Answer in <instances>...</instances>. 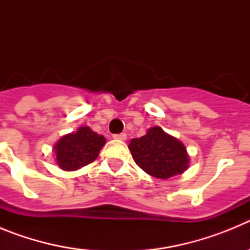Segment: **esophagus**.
<instances>
[{
  "instance_id": "esophagus-1",
  "label": "esophagus",
  "mask_w": 250,
  "mask_h": 250,
  "mask_svg": "<svg viewBox=\"0 0 250 250\" xmlns=\"http://www.w3.org/2000/svg\"><path fill=\"white\" fill-rule=\"evenodd\" d=\"M114 139H118V140H126V134H125V132H121V134H115Z\"/></svg>"
}]
</instances>
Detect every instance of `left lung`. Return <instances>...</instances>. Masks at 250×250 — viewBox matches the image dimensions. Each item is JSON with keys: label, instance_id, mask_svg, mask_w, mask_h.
Listing matches in <instances>:
<instances>
[{"label": "left lung", "instance_id": "8db88e82", "mask_svg": "<svg viewBox=\"0 0 250 250\" xmlns=\"http://www.w3.org/2000/svg\"><path fill=\"white\" fill-rule=\"evenodd\" d=\"M129 149L136 164L145 173L159 179L184 173L189 164L184 145L159 126L147 130L146 135L132 139Z\"/></svg>", "mask_w": 250, "mask_h": 250}]
</instances>
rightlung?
I'll return each instance as SVG.
<instances>
[{"instance_id":"obj_1","label":"right lung","mask_w":250,"mask_h":250,"mask_svg":"<svg viewBox=\"0 0 250 250\" xmlns=\"http://www.w3.org/2000/svg\"><path fill=\"white\" fill-rule=\"evenodd\" d=\"M106 140L90 127H79L76 132L62 136L55 145L56 161L63 170H76L98 158Z\"/></svg>"}]
</instances>
